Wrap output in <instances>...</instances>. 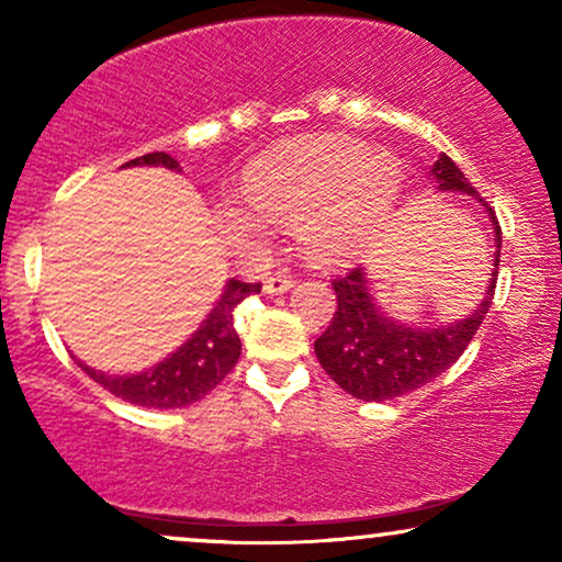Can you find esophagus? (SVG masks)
Masks as SVG:
<instances>
[{
  "label": "esophagus",
  "instance_id": "obj_1",
  "mask_svg": "<svg viewBox=\"0 0 562 562\" xmlns=\"http://www.w3.org/2000/svg\"><path fill=\"white\" fill-rule=\"evenodd\" d=\"M294 286V279L286 271H279L273 276H268V279L263 281V291L268 296H279V294H286V291Z\"/></svg>",
  "mask_w": 562,
  "mask_h": 562
}]
</instances>
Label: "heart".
Masks as SVG:
<instances>
[{
	"label": "heart",
	"mask_w": 562,
	"mask_h": 562,
	"mask_svg": "<svg viewBox=\"0 0 562 562\" xmlns=\"http://www.w3.org/2000/svg\"><path fill=\"white\" fill-rule=\"evenodd\" d=\"M252 204H233L237 227L263 233L268 217L296 222L306 258L327 268L356 263L386 227L402 194V168L358 137H299L248 168Z\"/></svg>",
	"instance_id": "heart-1"
}]
</instances>
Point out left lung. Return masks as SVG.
<instances>
[{
  "mask_svg": "<svg viewBox=\"0 0 562 562\" xmlns=\"http://www.w3.org/2000/svg\"><path fill=\"white\" fill-rule=\"evenodd\" d=\"M429 176L437 191H458V194L479 199V191L468 183L463 171L445 153L435 160ZM479 202L491 220L496 252L486 296L475 304L468 317L435 327L409 325V322L389 317L375 304L366 268H356L345 279L333 283L337 310L327 333L314 340V352L329 379L350 396L363 398V402H389V398L409 394L448 371L479 333L491 306V296H494L498 256H502V229H498L496 214L483 199Z\"/></svg>",
  "mask_w": 562,
  "mask_h": 562,
  "instance_id": "1",
  "label": "left lung"
}]
</instances>
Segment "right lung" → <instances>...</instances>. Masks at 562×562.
<instances>
[{"mask_svg": "<svg viewBox=\"0 0 562 562\" xmlns=\"http://www.w3.org/2000/svg\"><path fill=\"white\" fill-rule=\"evenodd\" d=\"M133 166H160L168 171H179V164L168 153H148V156L127 160L122 168ZM260 283H243L229 279L222 289L217 304L206 314L202 325L194 329L181 348L160 363L145 368L140 373L112 375L81 363V371L102 383L114 396L145 409H181L204 398L225 375L233 371L240 358V337L235 333L233 314L243 299L258 294Z\"/></svg>", "mask_w": 562, "mask_h": 562, "instance_id": "obj_1", "label": "right lung"}]
</instances>
